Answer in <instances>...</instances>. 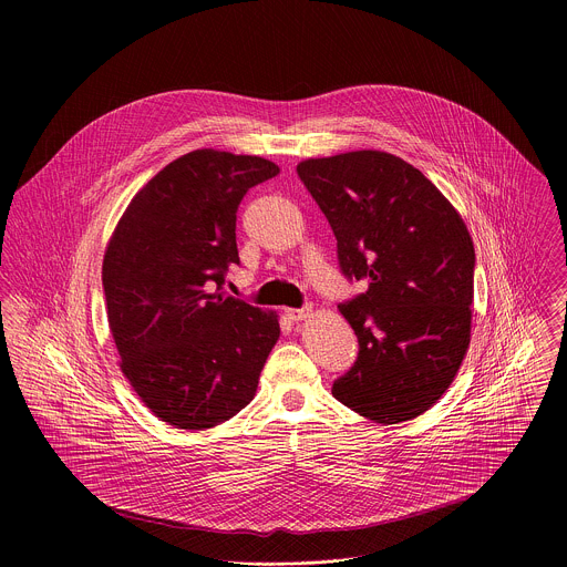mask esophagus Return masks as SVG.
<instances>
[{
	"mask_svg": "<svg viewBox=\"0 0 567 567\" xmlns=\"http://www.w3.org/2000/svg\"><path fill=\"white\" fill-rule=\"evenodd\" d=\"M310 315H312V308H301V310H286V317H288L290 321H306V319H310Z\"/></svg>",
	"mask_w": 567,
	"mask_h": 567,
	"instance_id": "1",
	"label": "esophagus"
}]
</instances>
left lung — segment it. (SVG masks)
Instances as JSON below:
<instances>
[{"label":"left lung","mask_w":567,"mask_h":567,"mask_svg":"<svg viewBox=\"0 0 567 567\" xmlns=\"http://www.w3.org/2000/svg\"><path fill=\"white\" fill-rule=\"evenodd\" d=\"M297 172L367 290L338 310L360 353L331 395L375 423L423 414L454 382L472 340L474 243L414 165L382 151L306 159Z\"/></svg>","instance_id":"left-lung-1"}]
</instances>
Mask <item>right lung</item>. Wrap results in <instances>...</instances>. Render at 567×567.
Segmentation results:
<instances>
[{"instance_id": "1", "label": "right lung", "mask_w": 567, "mask_h": 567, "mask_svg": "<svg viewBox=\"0 0 567 567\" xmlns=\"http://www.w3.org/2000/svg\"><path fill=\"white\" fill-rule=\"evenodd\" d=\"M277 174L255 155L187 153L133 196L109 238L102 284L120 371L174 427L207 430L238 414L279 340L277 312L220 290L240 264L238 205Z\"/></svg>"}]
</instances>
